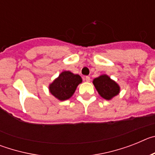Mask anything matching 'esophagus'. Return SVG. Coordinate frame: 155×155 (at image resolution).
<instances>
[{
    "mask_svg": "<svg viewBox=\"0 0 155 155\" xmlns=\"http://www.w3.org/2000/svg\"><path fill=\"white\" fill-rule=\"evenodd\" d=\"M84 80H85L87 82H89L90 81H91V78H90L89 76H85L84 77Z\"/></svg>",
    "mask_w": 155,
    "mask_h": 155,
    "instance_id": "obj_1",
    "label": "esophagus"
}]
</instances>
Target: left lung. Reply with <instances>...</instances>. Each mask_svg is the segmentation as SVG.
I'll use <instances>...</instances> for the list:
<instances>
[{"label": "left lung", "instance_id": "obj_1", "mask_svg": "<svg viewBox=\"0 0 155 155\" xmlns=\"http://www.w3.org/2000/svg\"><path fill=\"white\" fill-rule=\"evenodd\" d=\"M93 84L98 94L105 99L109 100L120 92V87L107 75H102L94 79Z\"/></svg>", "mask_w": 155, "mask_h": 155}]
</instances>
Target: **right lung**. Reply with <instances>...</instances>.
<instances>
[{
	"label": "right lung",
	"instance_id": "add662e5",
	"mask_svg": "<svg viewBox=\"0 0 155 155\" xmlns=\"http://www.w3.org/2000/svg\"><path fill=\"white\" fill-rule=\"evenodd\" d=\"M81 81V78L78 74H74L70 71H64L50 84V91L56 98L64 101L73 95Z\"/></svg>",
	"mask_w": 155,
	"mask_h": 155
}]
</instances>
